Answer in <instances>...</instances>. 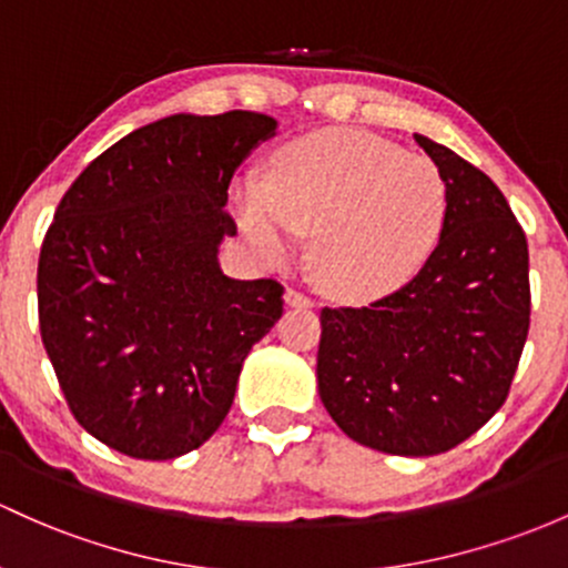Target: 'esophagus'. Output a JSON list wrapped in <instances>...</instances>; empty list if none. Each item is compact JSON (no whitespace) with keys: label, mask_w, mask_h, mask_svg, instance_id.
I'll return each mask as SVG.
<instances>
[{"label":"esophagus","mask_w":568,"mask_h":568,"mask_svg":"<svg viewBox=\"0 0 568 568\" xmlns=\"http://www.w3.org/2000/svg\"><path fill=\"white\" fill-rule=\"evenodd\" d=\"M286 306H295V308H311L314 306V297L306 295L303 290H286Z\"/></svg>","instance_id":"obj_1"}]
</instances>
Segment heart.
<instances>
[{
  "label": "heart",
  "mask_w": 568,
  "mask_h": 568,
  "mask_svg": "<svg viewBox=\"0 0 568 568\" xmlns=\"http://www.w3.org/2000/svg\"><path fill=\"white\" fill-rule=\"evenodd\" d=\"M237 219L271 257L314 237V273L344 301H374L412 282L447 222V181L425 154L357 130L284 143L267 181H243Z\"/></svg>",
  "instance_id": "obj_1"
}]
</instances>
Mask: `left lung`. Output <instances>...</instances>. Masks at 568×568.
Here are the masks:
<instances>
[{"label": "left lung", "instance_id": "left-lung-1", "mask_svg": "<svg viewBox=\"0 0 568 568\" xmlns=\"http://www.w3.org/2000/svg\"><path fill=\"white\" fill-rule=\"evenodd\" d=\"M447 181V222L412 282L363 308H322L320 398L387 455L447 453L509 395L530 325L528 241L501 189L414 135Z\"/></svg>", "mask_w": 568, "mask_h": 568}]
</instances>
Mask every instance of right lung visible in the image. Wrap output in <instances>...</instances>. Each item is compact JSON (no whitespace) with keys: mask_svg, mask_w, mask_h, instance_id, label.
Listing matches in <instances>:
<instances>
[{"mask_svg":"<svg viewBox=\"0 0 568 568\" xmlns=\"http://www.w3.org/2000/svg\"><path fill=\"white\" fill-rule=\"evenodd\" d=\"M276 119L170 115L102 151L67 189L38 265L40 333L72 417L121 455L170 460L216 433L284 286L235 282L227 186Z\"/></svg>","mask_w":568,"mask_h":568,"instance_id":"add662e5","label":"right lung"}]
</instances>
